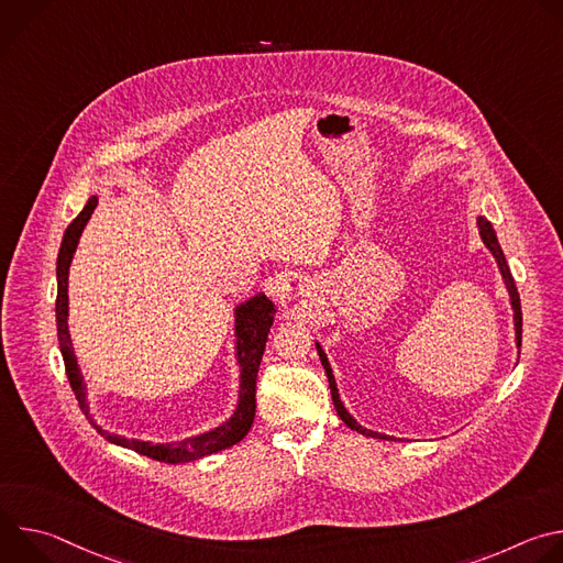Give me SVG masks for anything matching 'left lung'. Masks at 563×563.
<instances>
[{"mask_svg": "<svg viewBox=\"0 0 563 563\" xmlns=\"http://www.w3.org/2000/svg\"><path fill=\"white\" fill-rule=\"evenodd\" d=\"M476 229H478V235L481 240H484V245L488 247V252L493 254V258L497 261V267H499V274L504 278V285H506V291L510 296V307H512V325H515V345L517 350H521V302H519V294H517V287H515V280H512V274H510V267L506 263V256H504V250L499 245V238H497V231L493 227V222L486 218V216H476ZM316 352L320 356V363H323L325 367V374H328V380H330V389H332V400H334V408H336V415L341 417V421L350 428V430H356L358 434L363 437H372V439H383V441H400L396 437H389V434H380V432H374V430H367L363 428L350 412L347 408L343 406L341 400V394H339V385H336V376L332 372V365L328 361V354L325 350L320 347V343L316 341Z\"/></svg>", "mask_w": 563, "mask_h": 563, "instance_id": "1", "label": "left lung"}]
</instances>
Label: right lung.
<instances>
[{
    "mask_svg": "<svg viewBox=\"0 0 563 563\" xmlns=\"http://www.w3.org/2000/svg\"><path fill=\"white\" fill-rule=\"evenodd\" d=\"M98 207V194H93L85 209L79 211V216L66 227L62 245L57 252V263H55V276H57V300H55V320H57V341H59V352L64 358L66 376L68 383L75 391V398L79 408H82L85 417L89 423L100 432L107 441L122 445L126 450H133L137 454H144L155 461H165V463H189L205 459L209 454H216L220 450H227L235 445L238 441H243L254 423L256 417V376L261 367V358L267 345V334L269 328L276 320L278 305L274 302L267 291H258L245 300H240L233 305V358L238 365V400L235 408L229 419L218 423L216 428H209L205 432L183 437L178 441H163V443H153V441H142V439H126L124 434H113L104 430L91 415L89 406V389L85 383L82 367L77 363V356L73 352V341L68 332V269L77 250L79 238H82V231L87 222L91 220L93 211Z\"/></svg>",
    "mask_w": 563,
    "mask_h": 563,
    "instance_id": "obj_1",
    "label": "right lung"
}]
</instances>
